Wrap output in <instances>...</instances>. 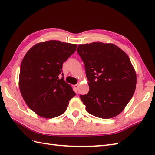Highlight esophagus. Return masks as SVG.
Wrapping results in <instances>:
<instances>
[{"instance_id": "34e87169", "label": "esophagus", "mask_w": 155, "mask_h": 155, "mask_svg": "<svg viewBox=\"0 0 155 155\" xmlns=\"http://www.w3.org/2000/svg\"><path fill=\"white\" fill-rule=\"evenodd\" d=\"M78 87H79V84H75V85H74V89L75 90H77L78 88Z\"/></svg>"}]
</instances>
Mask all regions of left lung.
Instances as JSON below:
<instances>
[{
	"label": "left lung",
	"instance_id": "obj_1",
	"mask_svg": "<svg viewBox=\"0 0 155 155\" xmlns=\"http://www.w3.org/2000/svg\"><path fill=\"white\" fill-rule=\"evenodd\" d=\"M89 91L80 95L88 113L101 118L117 116L133 97L137 76L129 57L117 46L94 42L79 45Z\"/></svg>",
	"mask_w": 155,
	"mask_h": 155
}]
</instances>
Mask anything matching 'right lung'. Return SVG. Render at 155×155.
Instances as JSON below:
<instances>
[{
    "label": "right lung",
    "instance_id": "right-lung-1",
    "mask_svg": "<svg viewBox=\"0 0 155 155\" xmlns=\"http://www.w3.org/2000/svg\"><path fill=\"white\" fill-rule=\"evenodd\" d=\"M77 45L48 41L33 46L22 59L19 88L27 106L39 116L52 118L67 110L76 93L63 77V62L74 53Z\"/></svg>",
    "mask_w": 155,
    "mask_h": 155
}]
</instances>
